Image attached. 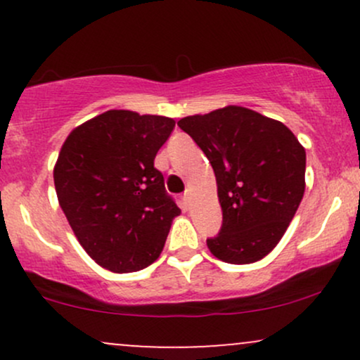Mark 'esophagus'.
Returning a JSON list of instances; mask_svg holds the SVG:
<instances>
[{
  "instance_id": "1",
  "label": "esophagus",
  "mask_w": 360,
  "mask_h": 360,
  "mask_svg": "<svg viewBox=\"0 0 360 360\" xmlns=\"http://www.w3.org/2000/svg\"><path fill=\"white\" fill-rule=\"evenodd\" d=\"M189 205H191V198H189V193H184V196H183V206H184L186 210H188Z\"/></svg>"
}]
</instances>
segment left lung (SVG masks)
<instances>
[{"label":"left lung","mask_w":360,"mask_h":360,"mask_svg":"<svg viewBox=\"0 0 360 360\" xmlns=\"http://www.w3.org/2000/svg\"><path fill=\"white\" fill-rule=\"evenodd\" d=\"M212 164L223 223L206 245L217 259L250 264L278 245L304 194L307 152L284 123L243 106L177 122Z\"/></svg>","instance_id":"1"}]
</instances>
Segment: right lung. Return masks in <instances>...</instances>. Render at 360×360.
I'll return each instance as SVG.
<instances>
[{
  "label": "right lung",
  "instance_id": "obj_1",
  "mask_svg": "<svg viewBox=\"0 0 360 360\" xmlns=\"http://www.w3.org/2000/svg\"><path fill=\"white\" fill-rule=\"evenodd\" d=\"M176 122L110 110L69 134L53 167L59 205L91 259L113 272L146 269L181 213L154 167Z\"/></svg>",
  "mask_w": 360,
  "mask_h": 360
}]
</instances>
